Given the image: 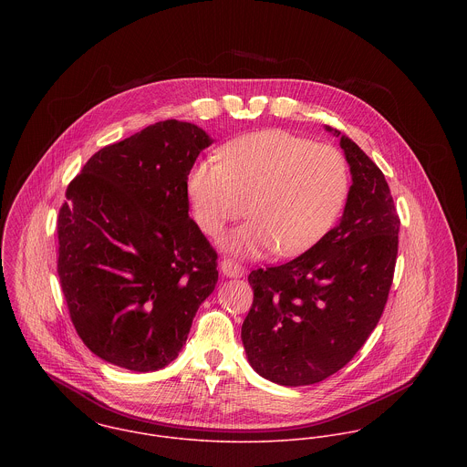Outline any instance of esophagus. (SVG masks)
<instances>
[{
	"label": "esophagus",
	"mask_w": 467,
	"mask_h": 467,
	"mask_svg": "<svg viewBox=\"0 0 467 467\" xmlns=\"http://www.w3.org/2000/svg\"><path fill=\"white\" fill-rule=\"evenodd\" d=\"M221 273L226 275V276H232V278H237V276H243L246 273V269L243 265L235 263L234 259H223L221 261Z\"/></svg>",
	"instance_id": "34e87169"
}]
</instances>
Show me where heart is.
<instances>
[{"mask_svg":"<svg viewBox=\"0 0 467 467\" xmlns=\"http://www.w3.org/2000/svg\"><path fill=\"white\" fill-rule=\"evenodd\" d=\"M219 160L192 165L187 194L194 221L212 237L248 202L252 221L228 239L237 254L300 255L333 230L348 200L341 150L284 130L243 134L219 149Z\"/></svg>","mask_w":467,"mask_h":467,"instance_id":"obj_1","label":"heart"}]
</instances>
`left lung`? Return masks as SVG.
<instances>
[{
  "label": "left lung",
  "mask_w": 467,
  "mask_h": 467,
  "mask_svg": "<svg viewBox=\"0 0 467 467\" xmlns=\"http://www.w3.org/2000/svg\"><path fill=\"white\" fill-rule=\"evenodd\" d=\"M352 185L333 230L296 259L254 269L243 324L252 367L284 387L315 385L343 368L376 329L390 293L400 215L381 169L345 134Z\"/></svg>",
  "instance_id": "obj_1"
}]
</instances>
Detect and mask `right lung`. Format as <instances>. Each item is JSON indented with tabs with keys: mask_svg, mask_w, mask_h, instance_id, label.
I'll return each instance as SVG.
<instances>
[{
	"mask_svg": "<svg viewBox=\"0 0 467 467\" xmlns=\"http://www.w3.org/2000/svg\"><path fill=\"white\" fill-rule=\"evenodd\" d=\"M212 140L163 120L95 152L57 217V273L84 345L150 372L174 361L217 282V254L189 217L187 176Z\"/></svg>",
	"mask_w": 467,
	"mask_h": 467,
	"instance_id": "add662e5",
	"label": "right lung"
}]
</instances>
